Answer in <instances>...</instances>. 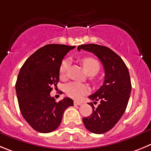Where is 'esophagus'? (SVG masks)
<instances>
[{"label": "esophagus", "mask_w": 151, "mask_h": 151, "mask_svg": "<svg viewBox=\"0 0 151 151\" xmlns=\"http://www.w3.org/2000/svg\"><path fill=\"white\" fill-rule=\"evenodd\" d=\"M81 104H82V103L80 102V101H74V105L77 106V105H81Z\"/></svg>", "instance_id": "1"}]
</instances>
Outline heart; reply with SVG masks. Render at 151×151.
<instances>
[{
    "mask_svg": "<svg viewBox=\"0 0 151 151\" xmlns=\"http://www.w3.org/2000/svg\"><path fill=\"white\" fill-rule=\"evenodd\" d=\"M81 63L83 65L85 71L89 75H95L99 71L100 63L92 57H86L81 60ZM69 61L68 60H63L60 68V77L61 79H65L67 74L68 68ZM65 91L68 97L74 99H80L88 91V88L86 85L77 82H71L66 84L65 86Z\"/></svg>",
    "mask_w": 151,
    "mask_h": 151,
    "instance_id": "1",
    "label": "heart"
}]
</instances>
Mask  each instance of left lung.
Returning a JSON list of instances; mask_svg holds the SVG:
<instances>
[{"instance_id": "1", "label": "left lung", "mask_w": 151, "mask_h": 151, "mask_svg": "<svg viewBox=\"0 0 151 151\" xmlns=\"http://www.w3.org/2000/svg\"><path fill=\"white\" fill-rule=\"evenodd\" d=\"M77 49L94 53L104 65V84L88 97L94 101V104L99 101V104L95 108L92 103H90L92 113L83 118V122L88 130L102 134L110 130L126 110L132 88L129 71L122 59L109 47L88 44L79 45Z\"/></svg>"}]
</instances>
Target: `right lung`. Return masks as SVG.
<instances>
[{"instance_id":"obj_1","label":"right lung","mask_w":151,"mask_h":151,"mask_svg":"<svg viewBox=\"0 0 151 151\" xmlns=\"http://www.w3.org/2000/svg\"><path fill=\"white\" fill-rule=\"evenodd\" d=\"M74 48L75 46L58 44L45 45L29 56L19 71L15 90L20 111L31 127L39 133L57 129L65 110L74 105L69 98L56 102L50 94L60 80L64 56Z\"/></svg>"}]
</instances>
